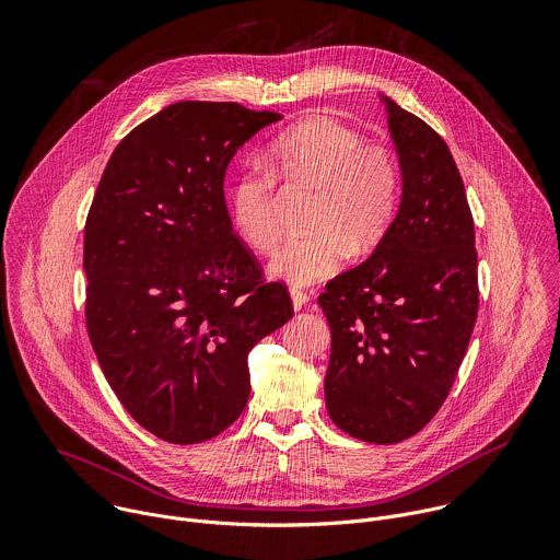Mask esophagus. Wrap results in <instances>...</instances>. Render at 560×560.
Listing matches in <instances>:
<instances>
[{"mask_svg": "<svg viewBox=\"0 0 560 560\" xmlns=\"http://www.w3.org/2000/svg\"><path fill=\"white\" fill-rule=\"evenodd\" d=\"M290 299H292V307H294V310H301V307L310 301V294L303 292V290H299V288H292V290H290Z\"/></svg>", "mask_w": 560, "mask_h": 560, "instance_id": "esophagus-1", "label": "esophagus"}]
</instances>
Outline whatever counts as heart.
<instances>
[{
    "mask_svg": "<svg viewBox=\"0 0 560 560\" xmlns=\"http://www.w3.org/2000/svg\"><path fill=\"white\" fill-rule=\"evenodd\" d=\"M268 173L288 186L316 188L312 206L314 232L294 236L275 253L268 272L292 285H310L339 270L354 250L372 248L387 230L401 195L394 154L350 126L316 115L307 117L268 148ZM234 232L268 253L279 242L275 182L266 173L238 175L228 195Z\"/></svg>",
    "mask_w": 560,
    "mask_h": 560,
    "instance_id": "heart-1",
    "label": "heart"
}]
</instances>
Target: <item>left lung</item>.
<instances>
[{
	"label": "left lung",
	"mask_w": 560,
	"mask_h": 560,
	"mask_svg": "<svg viewBox=\"0 0 560 560\" xmlns=\"http://www.w3.org/2000/svg\"><path fill=\"white\" fill-rule=\"evenodd\" d=\"M383 102L401 203L372 257L318 296L332 332L328 415L378 445L415 436L439 412L478 312L474 219L452 152L423 119Z\"/></svg>",
	"instance_id": "1"
}]
</instances>
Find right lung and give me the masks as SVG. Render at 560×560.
Returning <instances> with one entry per match:
<instances>
[{"mask_svg":"<svg viewBox=\"0 0 560 560\" xmlns=\"http://www.w3.org/2000/svg\"><path fill=\"white\" fill-rule=\"evenodd\" d=\"M279 113L179 102L130 130L97 186L86 230V328L126 412L192 445L242 417L248 354L292 318L232 232L230 159Z\"/></svg>","mask_w":560,"mask_h":560,"instance_id":"add662e5","label":"right lung"}]
</instances>
